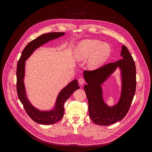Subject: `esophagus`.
Here are the masks:
<instances>
[{"mask_svg":"<svg viewBox=\"0 0 152 152\" xmlns=\"http://www.w3.org/2000/svg\"><path fill=\"white\" fill-rule=\"evenodd\" d=\"M78 82H79V83L80 85H82L84 83L85 81H84V80H83V78H80V79H79V80H78Z\"/></svg>","mask_w":152,"mask_h":152,"instance_id":"34e87169","label":"esophagus"}]
</instances>
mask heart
Masks as SVG:
<instances>
[{
  "label": "heart",
  "instance_id": "heart-1",
  "mask_svg": "<svg viewBox=\"0 0 152 152\" xmlns=\"http://www.w3.org/2000/svg\"><path fill=\"white\" fill-rule=\"evenodd\" d=\"M111 48L107 43L98 39H83L79 41L75 49V57L77 61L87 58L86 65L90 70L100 68L111 55Z\"/></svg>",
  "mask_w": 152,
  "mask_h": 152
}]
</instances>
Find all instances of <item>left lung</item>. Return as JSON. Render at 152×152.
I'll return each instance as SVG.
<instances>
[{
    "label": "left lung",
    "instance_id": "1",
    "mask_svg": "<svg viewBox=\"0 0 152 152\" xmlns=\"http://www.w3.org/2000/svg\"><path fill=\"white\" fill-rule=\"evenodd\" d=\"M120 60L107 64L94 71H84L83 86L88 101L91 120L98 125L108 126L121 120L127 113L136 90V67L127 48L122 45ZM120 71L121 90L117 104L110 106L104 102L101 85L117 69Z\"/></svg>",
    "mask_w": 152,
    "mask_h": 152
}]
</instances>
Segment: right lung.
<instances>
[{
  "label": "right lung",
  "mask_w": 152,
  "mask_h": 152,
  "mask_svg": "<svg viewBox=\"0 0 152 152\" xmlns=\"http://www.w3.org/2000/svg\"><path fill=\"white\" fill-rule=\"evenodd\" d=\"M65 32L45 34L30 42L21 55L17 67V91L18 97L28 115L35 122L41 124H53L58 122L64 113V104L79 86L77 79L70 82L58 93L54 106L49 110H40L35 107L28 98L25 85L26 61L39 48L46 43L64 36Z\"/></svg>",
  "instance_id": "right-lung-1"
}]
</instances>
